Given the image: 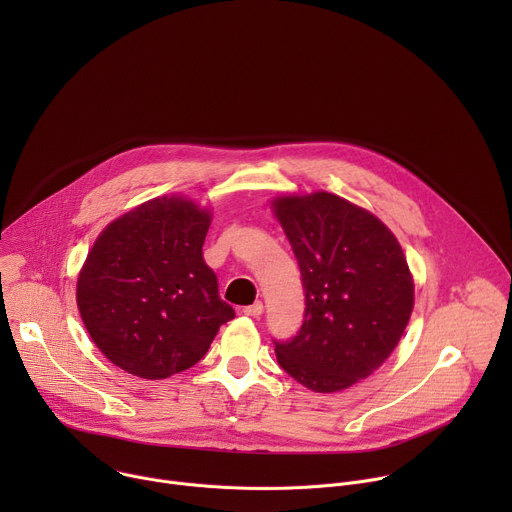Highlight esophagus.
Instances as JSON below:
<instances>
[{
    "mask_svg": "<svg viewBox=\"0 0 512 512\" xmlns=\"http://www.w3.org/2000/svg\"><path fill=\"white\" fill-rule=\"evenodd\" d=\"M243 314H245V316H249V318H259V316L263 314V304H261V302L251 304V306L243 308Z\"/></svg>",
    "mask_w": 512,
    "mask_h": 512,
    "instance_id": "34e87169",
    "label": "esophagus"
}]
</instances>
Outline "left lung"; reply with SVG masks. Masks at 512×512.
<instances>
[{"label": "left lung", "instance_id": "obj_1", "mask_svg": "<svg viewBox=\"0 0 512 512\" xmlns=\"http://www.w3.org/2000/svg\"><path fill=\"white\" fill-rule=\"evenodd\" d=\"M273 210L306 291L300 332L275 344L279 367L316 393L373 375L413 312V277L395 235L336 194L279 196Z\"/></svg>", "mask_w": 512, "mask_h": 512}]
</instances>
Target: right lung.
Segmentation results:
<instances>
[{
    "label": "right lung",
    "instance_id": "1",
    "mask_svg": "<svg viewBox=\"0 0 512 512\" xmlns=\"http://www.w3.org/2000/svg\"><path fill=\"white\" fill-rule=\"evenodd\" d=\"M210 212L182 196L143 202L105 227L77 281L97 348L125 373L168 379L206 354L235 310L218 296L202 245Z\"/></svg>",
    "mask_w": 512,
    "mask_h": 512
}]
</instances>
